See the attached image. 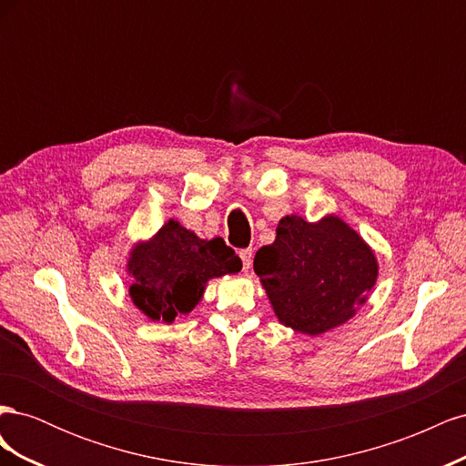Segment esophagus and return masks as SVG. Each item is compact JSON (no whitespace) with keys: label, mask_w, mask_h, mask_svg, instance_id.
I'll use <instances>...</instances> for the list:
<instances>
[{"label":"esophagus","mask_w":466,"mask_h":466,"mask_svg":"<svg viewBox=\"0 0 466 466\" xmlns=\"http://www.w3.org/2000/svg\"><path fill=\"white\" fill-rule=\"evenodd\" d=\"M238 257H241V260H243V270L248 272V268H250V264H252V248L238 250Z\"/></svg>","instance_id":"1"}]
</instances>
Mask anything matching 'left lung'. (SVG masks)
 <instances>
[{
	"label": "left lung",
	"mask_w": 466,
	"mask_h": 466,
	"mask_svg": "<svg viewBox=\"0 0 466 466\" xmlns=\"http://www.w3.org/2000/svg\"><path fill=\"white\" fill-rule=\"evenodd\" d=\"M255 272L281 324L322 334L356 315L377 279V258L340 218L309 223L281 218L276 241L255 257Z\"/></svg>",
	"instance_id": "obj_1"
}]
</instances>
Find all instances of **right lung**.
<instances>
[{"instance_id": "add662e5", "label": "right lung", "mask_w": 466, "mask_h": 466, "mask_svg": "<svg viewBox=\"0 0 466 466\" xmlns=\"http://www.w3.org/2000/svg\"><path fill=\"white\" fill-rule=\"evenodd\" d=\"M241 268V258L221 237L204 241L168 219L151 241L130 252V295L151 320L173 322L198 305L209 278L237 274Z\"/></svg>"}]
</instances>
